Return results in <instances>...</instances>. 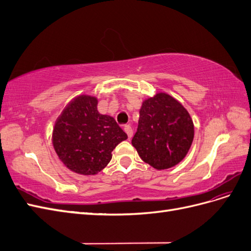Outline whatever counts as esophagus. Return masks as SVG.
<instances>
[{
	"instance_id": "esophagus-1",
	"label": "esophagus",
	"mask_w": 251,
	"mask_h": 251,
	"mask_svg": "<svg viewBox=\"0 0 251 251\" xmlns=\"http://www.w3.org/2000/svg\"><path fill=\"white\" fill-rule=\"evenodd\" d=\"M125 131H126V133L127 134V136H128V138H132V136H133V128L128 126V125H126V126H125Z\"/></svg>"
}]
</instances>
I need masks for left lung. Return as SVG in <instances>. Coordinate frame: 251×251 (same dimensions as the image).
I'll use <instances>...</instances> for the list:
<instances>
[{"mask_svg": "<svg viewBox=\"0 0 251 251\" xmlns=\"http://www.w3.org/2000/svg\"><path fill=\"white\" fill-rule=\"evenodd\" d=\"M193 140V120L174 97L158 93L143 101L132 144L144 162L156 170L173 168L186 156Z\"/></svg>", "mask_w": 251, "mask_h": 251, "instance_id": "left-lung-1", "label": "left lung"}]
</instances>
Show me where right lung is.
<instances>
[{"label": "right lung", "mask_w": 251, "mask_h": 251, "mask_svg": "<svg viewBox=\"0 0 251 251\" xmlns=\"http://www.w3.org/2000/svg\"><path fill=\"white\" fill-rule=\"evenodd\" d=\"M127 138L113 117L97 111V100L80 95L67 105L56 119L53 147L68 169L81 175H95L112 158V151Z\"/></svg>", "instance_id": "1"}]
</instances>
